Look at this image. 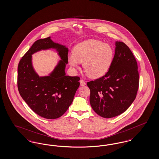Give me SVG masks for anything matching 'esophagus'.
I'll use <instances>...</instances> for the list:
<instances>
[{"label": "esophagus", "mask_w": 159, "mask_h": 159, "mask_svg": "<svg viewBox=\"0 0 159 159\" xmlns=\"http://www.w3.org/2000/svg\"><path fill=\"white\" fill-rule=\"evenodd\" d=\"M80 84L81 86H84L86 84V82L83 80V79H81L80 80Z\"/></svg>", "instance_id": "esophagus-1"}]
</instances>
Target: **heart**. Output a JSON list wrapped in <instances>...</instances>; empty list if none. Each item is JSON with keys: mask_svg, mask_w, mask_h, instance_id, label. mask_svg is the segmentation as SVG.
<instances>
[{"mask_svg": "<svg viewBox=\"0 0 159 159\" xmlns=\"http://www.w3.org/2000/svg\"><path fill=\"white\" fill-rule=\"evenodd\" d=\"M114 51L111 46L101 41L89 39L75 46L68 62L73 68L83 62V70L88 76L97 78L104 76L110 68Z\"/></svg>", "mask_w": 159, "mask_h": 159, "instance_id": "heart-1", "label": "heart"}]
</instances>
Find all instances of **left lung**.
Masks as SVG:
<instances>
[{"label":"left lung","mask_w":159,"mask_h":159,"mask_svg":"<svg viewBox=\"0 0 159 159\" xmlns=\"http://www.w3.org/2000/svg\"><path fill=\"white\" fill-rule=\"evenodd\" d=\"M111 67L106 75L87 83L90 104L94 111L104 118L124 113L136 98L139 72L136 59L125 43H116Z\"/></svg>","instance_id":"left-lung-1"}]
</instances>
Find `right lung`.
I'll return each mask as SVG.
<instances>
[{"label": "right lung", "instance_id": "1", "mask_svg": "<svg viewBox=\"0 0 159 159\" xmlns=\"http://www.w3.org/2000/svg\"><path fill=\"white\" fill-rule=\"evenodd\" d=\"M49 48H56L62 60L50 76L40 78L32 67L31 55ZM68 52L67 48L54 43L48 37L36 40L19 62V93L34 112L45 119H57L65 113L80 85L79 77L66 75Z\"/></svg>", "mask_w": 159, "mask_h": 159}]
</instances>
